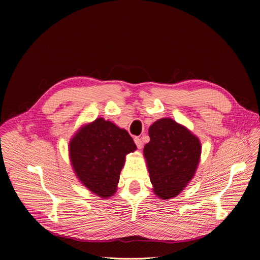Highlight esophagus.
Returning <instances> with one entry per match:
<instances>
[{
    "label": "esophagus",
    "mask_w": 260,
    "mask_h": 260,
    "mask_svg": "<svg viewBox=\"0 0 260 260\" xmlns=\"http://www.w3.org/2000/svg\"><path fill=\"white\" fill-rule=\"evenodd\" d=\"M135 142H136V145L138 146V148H142L143 142H142V140H141L139 137L135 138Z\"/></svg>",
    "instance_id": "obj_1"
}]
</instances>
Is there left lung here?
Segmentation results:
<instances>
[{
    "instance_id": "8db88e82",
    "label": "left lung",
    "mask_w": 260,
    "mask_h": 260,
    "mask_svg": "<svg viewBox=\"0 0 260 260\" xmlns=\"http://www.w3.org/2000/svg\"><path fill=\"white\" fill-rule=\"evenodd\" d=\"M148 135L151 141L144 146V156L154 192L162 200L175 198L198 168L200 140L170 118L154 122Z\"/></svg>"
}]
</instances>
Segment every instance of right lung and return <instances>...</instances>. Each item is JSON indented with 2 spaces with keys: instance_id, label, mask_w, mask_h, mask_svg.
<instances>
[{
  "instance_id": "add662e5",
  "label": "right lung",
  "mask_w": 260,
  "mask_h": 260,
  "mask_svg": "<svg viewBox=\"0 0 260 260\" xmlns=\"http://www.w3.org/2000/svg\"><path fill=\"white\" fill-rule=\"evenodd\" d=\"M136 149L127 131L99 118L80 129L70 141L69 156L83 185L106 199L117 190L125 155Z\"/></svg>"
}]
</instances>
